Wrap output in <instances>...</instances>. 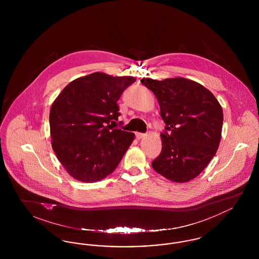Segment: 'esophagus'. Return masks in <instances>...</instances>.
Returning <instances> with one entry per match:
<instances>
[{"mask_svg":"<svg viewBox=\"0 0 259 259\" xmlns=\"http://www.w3.org/2000/svg\"><path fill=\"white\" fill-rule=\"evenodd\" d=\"M145 136H146L145 133H139V132H137V133H136V138H137L138 140H141V139H143Z\"/></svg>","mask_w":259,"mask_h":259,"instance_id":"esophagus-1","label":"esophagus"}]
</instances>
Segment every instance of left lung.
<instances>
[{
    "instance_id": "1",
    "label": "left lung",
    "mask_w": 259,
    "mask_h": 259,
    "mask_svg": "<svg viewBox=\"0 0 259 259\" xmlns=\"http://www.w3.org/2000/svg\"><path fill=\"white\" fill-rule=\"evenodd\" d=\"M141 82L156 96L166 124L160 134L162 150L152 168L175 183L196 178L220 146L222 106L206 87L184 77L143 78Z\"/></svg>"
}]
</instances>
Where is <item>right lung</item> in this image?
Returning a JSON list of instances; mask_svg holds the SVG:
<instances>
[{
  "instance_id": "obj_1",
  "label": "right lung",
  "mask_w": 259,
  "mask_h": 259,
  "mask_svg": "<svg viewBox=\"0 0 259 259\" xmlns=\"http://www.w3.org/2000/svg\"><path fill=\"white\" fill-rule=\"evenodd\" d=\"M133 76L94 73L74 79L53 102L50 113L52 148L64 168L83 183L113 172L134 133L113 128L120 115L117 101Z\"/></svg>"
}]
</instances>
